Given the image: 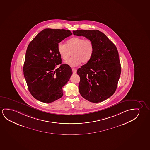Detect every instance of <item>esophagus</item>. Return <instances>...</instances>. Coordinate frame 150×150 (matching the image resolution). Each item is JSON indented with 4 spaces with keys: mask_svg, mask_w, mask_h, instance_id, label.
I'll list each match as a JSON object with an SVG mask.
<instances>
[{
    "mask_svg": "<svg viewBox=\"0 0 150 150\" xmlns=\"http://www.w3.org/2000/svg\"><path fill=\"white\" fill-rule=\"evenodd\" d=\"M72 71H73V74H75V73H76V72H77V70L75 68H72Z\"/></svg>",
    "mask_w": 150,
    "mask_h": 150,
    "instance_id": "obj_1",
    "label": "esophagus"
}]
</instances>
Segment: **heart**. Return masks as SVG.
I'll return each instance as SVG.
<instances>
[{"mask_svg": "<svg viewBox=\"0 0 150 150\" xmlns=\"http://www.w3.org/2000/svg\"><path fill=\"white\" fill-rule=\"evenodd\" d=\"M59 54L63 60L66 61L71 55L74 56L67 61V64L71 67H76L81 62L87 63L91 59L94 52L93 42L89 39H85L81 37H74L69 40L66 45L59 43L57 46Z\"/></svg>", "mask_w": 150, "mask_h": 150, "instance_id": "obj_1", "label": "heart"}]
</instances>
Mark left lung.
<instances>
[{
	"label": "left lung",
	"mask_w": 150,
	"mask_h": 150,
	"mask_svg": "<svg viewBox=\"0 0 150 150\" xmlns=\"http://www.w3.org/2000/svg\"><path fill=\"white\" fill-rule=\"evenodd\" d=\"M73 33L90 40L94 45L91 58L77 71L81 78L79 93L89 102H103L112 96L117 88L121 71L117 48L100 31L78 30Z\"/></svg>",
	"instance_id": "obj_1"
}]
</instances>
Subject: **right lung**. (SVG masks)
<instances>
[{"label": "right lung", "mask_w": 150, "mask_h": 150, "mask_svg": "<svg viewBox=\"0 0 150 150\" xmlns=\"http://www.w3.org/2000/svg\"><path fill=\"white\" fill-rule=\"evenodd\" d=\"M72 35L65 29H45L28 46L23 69L24 77L31 94L40 102H53L63 96L62 87L73 73L67 64L56 69L61 63L57 46Z\"/></svg>", "instance_id": "right-lung-1"}]
</instances>
